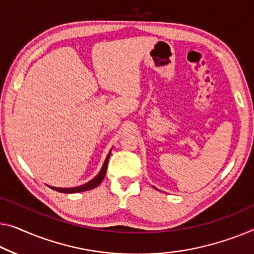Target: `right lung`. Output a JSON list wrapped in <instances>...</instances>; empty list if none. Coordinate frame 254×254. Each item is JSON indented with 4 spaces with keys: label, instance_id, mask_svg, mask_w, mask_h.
I'll use <instances>...</instances> for the list:
<instances>
[{
    "label": "right lung",
    "instance_id": "add662e5",
    "mask_svg": "<svg viewBox=\"0 0 254 254\" xmlns=\"http://www.w3.org/2000/svg\"><path fill=\"white\" fill-rule=\"evenodd\" d=\"M111 153L112 150L109 151L107 157H106V160L104 162V165L101 170L99 171V173L93 178V179H91L89 183H86L84 185H81V186H77V187H73V188H62V187H52V186H49L51 189H54V190H57L59 192H65V194H73V192H81V191H85V190H90V189H93L99 186L101 184V181L104 180V178L106 176V171H107V166H108V160H109V156H111Z\"/></svg>",
    "mask_w": 254,
    "mask_h": 254
}]
</instances>
